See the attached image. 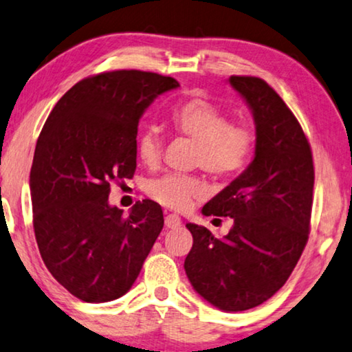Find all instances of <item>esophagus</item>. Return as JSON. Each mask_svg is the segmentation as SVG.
<instances>
[{"instance_id":"1","label":"esophagus","mask_w":352,"mask_h":352,"mask_svg":"<svg viewBox=\"0 0 352 352\" xmlns=\"http://www.w3.org/2000/svg\"><path fill=\"white\" fill-rule=\"evenodd\" d=\"M181 223H182V221L177 214H166V217H165L166 228H177V227H181Z\"/></svg>"}]
</instances>
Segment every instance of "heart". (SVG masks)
<instances>
[{
    "label": "heart",
    "mask_w": 352,
    "mask_h": 352,
    "mask_svg": "<svg viewBox=\"0 0 352 352\" xmlns=\"http://www.w3.org/2000/svg\"><path fill=\"white\" fill-rule=\"evenodd\" d=\"M171 126L177 135L195 141L193 164L216 176H233L241 171L251 159L254 142L252 130L241 122H230L217 104L206 98H188L171 111ZM164 140L154 126L141 131L136 151L141 162L155 166L160 162ZM147 195L173 211H186L193 200L206 195L208 188L200 177L186 175H164L151 181Z\"/></svg>",
    "instance_id": "1"
}]
</instances>
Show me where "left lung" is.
Instances as JSON below:
<instances>
[{
    "instance_id": "1",
    "label": "left lung",
    "mask_w": 352,
    "mask_h": 352,
    "mask_svg": "<svg viewBox=\"0 0 352 352\" xmlns=\"http://www.w3.org/2000/svg\"><path fill=\"white\" fill-rule=\"evenodd\" d=\"M228 82L252 111L256 155L201 210L205 216L232 219L226 236L187 223L193 244L184 268L193 289L212 307L244 311L286 284L307 246L314 166L297 117L276 91L254 76H232Z\"/></svg>"
}]
</instances>
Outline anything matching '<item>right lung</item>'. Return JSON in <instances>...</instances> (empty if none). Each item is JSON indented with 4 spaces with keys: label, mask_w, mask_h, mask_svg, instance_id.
<instances>
[{
    "label": "right lung",
    "mask_w": 352,
    "mask_h": 352,
    "mask_svg": "<svg viewBox=\"0 0 352 352\" xmlns=\"http://www.w3.org/2000/svg\"><path fill=\"white\" fill-rule=\"evenodd\" d=\"M176 87L149 71H106L73 85L43 126L30 171L34 236L50 274L82 302L129 292L164 228L159 203L124 216L108 197L135 175L142 113Z\"/></svg>",
    "instance_id": "right-lung-1"
}]
</instances>
